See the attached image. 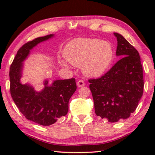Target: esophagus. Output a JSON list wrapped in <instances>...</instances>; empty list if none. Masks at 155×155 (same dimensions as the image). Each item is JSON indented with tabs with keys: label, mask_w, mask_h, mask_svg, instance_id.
Instances as JSON below:
<instances>
[{
	"label": "esophagus",
	"mask_w": 155,
	"mask_h": 155,
	"mask_svg": "<svg viewBox=\"0 0 155 155\" xmlns=\"http://www.w3.org/2000/svg\"><path fill=\"white\" fill-rule=\"evenodd\" d=\"M77 85L79 87H83L85 85V82H84L83 80H78L77 82Z\"/></svg>",
	"instance_id": "1"
}]
</instances>
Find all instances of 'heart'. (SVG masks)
I'll return each mask as SVG.
<instances>
[{
	"label": "heart",
	"instance_id": "obj_1",
	"mask_svg": "<svg viewBox=\"0 0 155 155\" xmlns=\"http://www.w3.org/2000/svg\"><path fill=\"white\" fill-rule=\"evenodd\" d=\"M65 60L75 66L81 65L85 75L96 77L104 73L114 60L111 44L97 39L79 38L70 41L63 51ZM62 64L68 67L65 61Z\"/></svg>",
	"mask_w": 155,
	"mask_h": 155
}]
</instances>
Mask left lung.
Returning a JSON list of instances; mask_svg holds the SVG:
<instances>
[{
  "mask_svg": "<svg viewBox=\"0 0 155 155\" xmlns=\"http://www.w3.org/2000/svg\"><path fill=\"white\" fill-rule=\"evenodd\" d=\"M117 39L116 56L121 58L107 73L97 79H90L97 116L110 123L130 117L143 94V66L139 53L122 35Z\"/></svg>",
  "mask_w": 155,
  "mask_h": 155,
  "instance_id": "8db88e82",
  "label": "left lung"
}]
</instances>
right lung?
Returning <instances> with one entry per match:
<instances>
[{"instance_id": "obj_1", "label": "right lung", "mask_w": 155, "mask_h": 155, "mask_svg": "<svg viewBox=\"0 0 155 155\" xmlns=\"http://www.w3.org/2000/svg\"><path fill=\"white\" fill-rule=\"evenodd\" d=\"M53 36L38 37L25 44L17 52L9 73L10 94L17 107L27 119L41 126L54 124L61 116L66 115L70 99L77 89L75 78L55 80L51 86L47 85L46 80L41 92L21 83L22 62L30 50Z\"/></svg>"}]
</instances>
